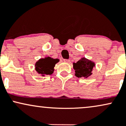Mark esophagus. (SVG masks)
Wrapping results in <instances>:
<instances>
[{"label":"esophagus","mask_w":126,"mask_h":126,"mask_svg":"<svg viewBox=\"0 0 126 126\" xmlns=\"http://www.w3.org/2000/svg\"><path fill=\"white\" fill-rule=\"evenodd\" d=\"M63 62L66 63H70V59H63Z\"/></svg>","instance_id":"1"}]
</instances>
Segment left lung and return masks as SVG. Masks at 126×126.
<instances>
[{
  "instance_id": "8db88e82",
  "label": "left lung",
  "mask_w": 126,
  "mask_h": 126,
  "mask_svg": "<svg viewBox=\"0 0 126 126\" xmlns=\"http://www.w3.org/2000/svg\"><path fill=\"white\" fill-rule=\"evenodd\" d=\"M94 66V63L85 58H83L76 63H73V68L76 73L75 76L78 78H87L92 74V71Z\"/></svg>"
}]
</instances>
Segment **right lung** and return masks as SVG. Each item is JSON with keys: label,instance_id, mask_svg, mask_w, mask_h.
Returning <instances> with one entry per match:
<instances>
[{"label": "right lung", "instance_id": "right-lung-1", "mask_svg": "<svg viewBox=\"0 0 126 126\" xmlns=\"http://www.w3.org/2000/svg\"><path fill=\"white\" fill-rule=\"evenodd\" d=\"M59 62V59H53L50 57L40 59L36 63V70L39 74L43 76L45 75H51L54 71L55 64Z\"/></svg>", "mask_w": 126, "mask_h": 126}]
</instances>
